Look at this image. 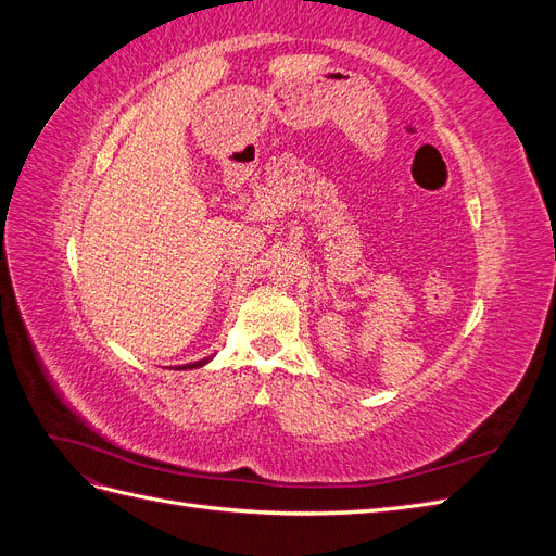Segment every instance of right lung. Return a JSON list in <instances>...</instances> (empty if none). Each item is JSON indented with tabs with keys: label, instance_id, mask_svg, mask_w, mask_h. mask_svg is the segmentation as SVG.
<instances>
[{
	"label": "right lung",
	"instance_id": "1",
	"mask_svg": "<svg viewBox=\"0 0 556 556\" xmlns=\"http://www.w3.org/2000/svg\"><path fill=\"white\" fill-rule=\"evenodd\" d=\"M206 362H211V357H206V359H199V362H192V364H185V366H178V368H182V371H185V368H199V366H204Z\"/></svg>",
	"mask_w": 556,
	"mask_h": 556
}]
</instances>
